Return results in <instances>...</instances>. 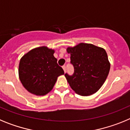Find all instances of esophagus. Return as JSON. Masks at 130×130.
Listing matches in <instances>:
<instances>
[{"label": "esophagus", "instance_id": "34e87169", "mask_svg": "<svg viewBox=\"0 0 130 130\" xmlns=\"http://www.w3.org/2000/svg\"><path fill=\"white\" fill-rule=\"evenodd\" d=\"M62 68H63V70H64V72H65V73H66V66H62Z\"/></svg>", "mask_w": 130, "mask_h": 130}]
</instances>
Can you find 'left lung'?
I'll return each mask as SVG.
<instances>
[{"mask_svg": "<svg viewBox=\"0 0 130 130\" xmlns=\"http://www.w3.org/2000/svg\"><path fill=\"white\" fill-rule=\"evenodd\" d=\"M70 63L74 68L72 75L65 74L69 85L77 94L90 96L96 93L106 80L110 63L104 49L90 43H81L68 47Z\"/></svg>", "mask_w": 130, "mask_h": 130, "instance_id": "left-lung-1", "label": "left lung"}]
</instances>
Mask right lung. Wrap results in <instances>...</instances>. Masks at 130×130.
Returning a JSON list of instances; mask_svg holds the SVG:
<instances>
[{"instance_id":"obj_1","label":"right lung","mask_w":130,"mask_h":130,"mask_svg":"<svg viewBox=\"0 0 130 130\" xmlns=\"http://www.w3.org/2000/svg\"><path fill=\"white\" fill-rule=\"evenodd\" d=\"M55 51L45 46L35 48L21 58L19 77L29 92L43 96L51 91L57 77L64 74L54 57Z\"/></svg>"}]
</instances>
